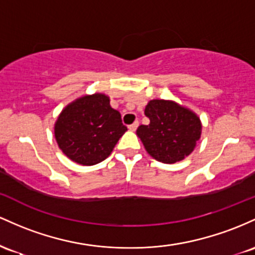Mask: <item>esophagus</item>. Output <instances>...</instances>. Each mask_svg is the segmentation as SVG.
Segmentation results:
<instances>
[{"instance_id":"34e87169","label":"esophagus","mask_w":255,"mask_h":255,"mask_svg":"<svg viewBox=\"0 0 255 255\" xmlns=\"http://www.w3.org/2000/svg\"><path fill=\"white\" fill-rule=\"evenodd\" d=\"M137 128H138V122H135L133 124L128 125V130L130 131H136Z\"/></svg>"}]
</instances>
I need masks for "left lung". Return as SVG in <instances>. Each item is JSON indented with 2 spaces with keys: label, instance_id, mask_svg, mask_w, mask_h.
<instances>
[{
  "label": "left lung",
  "instance_id": "1",
  "mask_svg": "<svg viewBox=\"0 0 255 255\" xmlns=\"http://www.w3.org/2000/svg\"><path fill=\"white\" fill-rule=\"evenodd\" d=\"M144 114L150 120L139 125L137 136L151 158L174 164L187 158L201 137L202 124L195 112L171 100H150Z\"/></svg>",
  "mask_w": 255,
  "mask_h": 255
}]
</instances>
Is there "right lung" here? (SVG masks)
Wrapping results in <instances>:
<instances>
[{
  "label": "right lung",
  "mask_w": 255,
  "mask_h": 255,
  "mask_svg": "<svg viewBox=\"0 0 255 255\" xmlns=\"http://www.w3.org/2000/svg\"><path fill=\"white\" fill-rule=\"evenodd\" d=\"M127 130L120 113L111 107L110 97L101 93L68 104L54 125L60 149L83 166L96 165L108 158Z\"/></svg>",
  "instance_id": "obj_1"
}]
</instances>
